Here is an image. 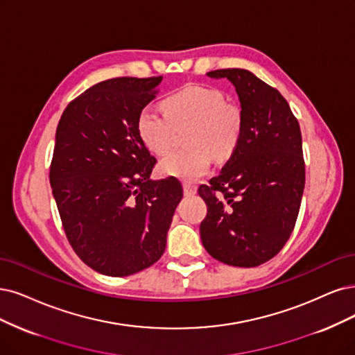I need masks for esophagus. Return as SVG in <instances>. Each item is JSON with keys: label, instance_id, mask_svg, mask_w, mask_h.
<instances>
[{"label": "esophagus", "instance_id": "1", "mask_svg": "<svg viewBox=\"0 0 355 355\" xmlns=\"http://www.w3.org/2000/svg\"><path fill=\"white\" fill-rule=\"evenodd\" d=\"M196 194V187L190 184H184V196H193Z\"/></svg>", "mask_w": 355, "mask_h": 355}]
</instances>
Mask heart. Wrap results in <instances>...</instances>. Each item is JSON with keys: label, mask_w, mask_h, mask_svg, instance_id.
Here are the masks:
<instances>
[{"label": "heart", "mask_w": 355, "mask_h": 355, "mask_svg": "<svg viewBox=\"0 0 355 355\" xmlns=\"http://www.w3.org/2000/svg\"><path fill=\"white\" fill-rule=\"evenodd\" d=\"M162 110L164 114L146 107L137 115V133L144 146L155 155H164L173 144L174 128L190 125L186 143L191 148L168 153L157 165L161 175L198 181L209 173L211 151L216 159H227L237 148L243 114L222 90L189 85L165 98Z\"/></svg>", "instance_id": "heart-1"}]
</instances>
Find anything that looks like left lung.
Segmentation results:
<instances>
[{
	"label": "left lung",
	"mask_w": 355,
	"mask_h": 355,
	"mask_svg": "<svg viewBox=\"0 0 355 355\" xmlns=\"http://www.w3.org/2000/svg\"><path fill=\"white\" fill-rule=\"evenodd\" d=\"M207 76L234 85L243 130L220 174L199 187L207 205L200 239L214 259L254 268L277 256L295 227L306 182L300 124L279 92L252 71Z\"/></svg>",
	"instance_id": "left-lung-1"
}]
</instances>
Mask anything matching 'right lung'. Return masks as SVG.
<instances>
[{
    "mask_svg": "<svg viewBox=\"0 0 355 355\" xmlns=\"http://www.w3.org/2000/svg\"><path fill=\"white\" fill-rule=\"evenodd\" d=\"M161 82H101L67 105L57 127L49 182L65 235L89 268L108 277L161 259L182 198L177 178H150L156 159L137 133V115Z\"/></svg>",
    "mask_w": 355,
    "mask_h": 355,
    "instance_id": "1",
    "label": "right lung"
}]
</instances>
